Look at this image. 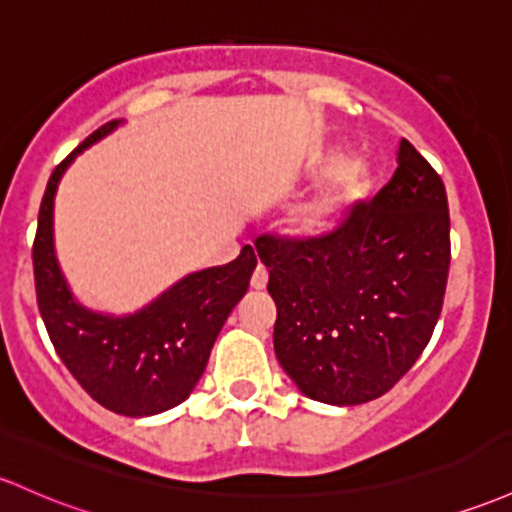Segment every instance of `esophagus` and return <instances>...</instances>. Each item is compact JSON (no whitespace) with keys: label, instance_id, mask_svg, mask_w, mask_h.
I'll list each match as a JSON object with an SVG mask.
<instances>
[{"label":"esophagus","instance_id":"1","mask_svg":"<svg viewBox=\"0 0 512 512\" xmlns=\"http://www.w3.org/2000/svg\"><path fill=\"white\" fill-rule=\"evenodd\" d=\"M250 286L255 291L265 289V286H267V269L265 267H262V265L255 267V272H252V279H250Z\"/></svg>","mask_w":512,"mask_h":512}]
</instances>
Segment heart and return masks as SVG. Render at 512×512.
<instances>
[{"label":"heart","mask_w":512,"mask_h":512,"mask_svg":"<svg viewBox=\"0 0 512 512\" xmlns=\"http://www.w3.org/2000/svg\"><path fill=\"white\" fill-rule=\"evenodd\" d=\"M369 187H372V170H369L367 162L357 160L340 167L328 187L323 189V194L296 216V230L301 235H313V238L330 233L345 216V211L355 204L359 196H364Z\"/></svg>","instance_id":"b5f03b06"}]
</instances>
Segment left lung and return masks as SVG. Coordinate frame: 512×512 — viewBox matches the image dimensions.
I'll return each instance as SVG.
<instances>
[{"label": "left lung", "mask_w": 512, "mask_h": 512, "mask_svg": "<svg viewBox=\"0 0 512 512\" xmlns=\"http://www.w3.org/2000/svg\"><path fill=\"white\" fill-rule=\"evenodd\" d=\"M277 303L274 355L301 393L359 406L393 389L428 347L445 301L449 206L440 174L401 138L398 167L316 238L260 235Z\"/></svg>", "instance_id": "1"}]
</instances>
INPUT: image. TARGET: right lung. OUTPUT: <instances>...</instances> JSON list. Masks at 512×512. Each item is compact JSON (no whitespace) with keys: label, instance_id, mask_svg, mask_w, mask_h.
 I'll list each match as a JSON object with an SVG mask.
<instances>
[{"label":"right lung","instance_id":"add662e5","mask_svg":"<svg viewBox=\"0 0 512 512\" xmlns=\"http://www.w3.org/2000/svg\"><path fill=\"white\" fill-rule=\"evenodd\" d=\"M119 123L97 128L50 174L33 240V277L38 311L70 374L104 408L143 418L170 411L192 393L223 323L250 286L257 257L245 245L233 262L187 274L131 316L80 306L55 257L53 199L70 162Z\"/></svg>","mask_w":512,"mask_h":512}]
</instances>
